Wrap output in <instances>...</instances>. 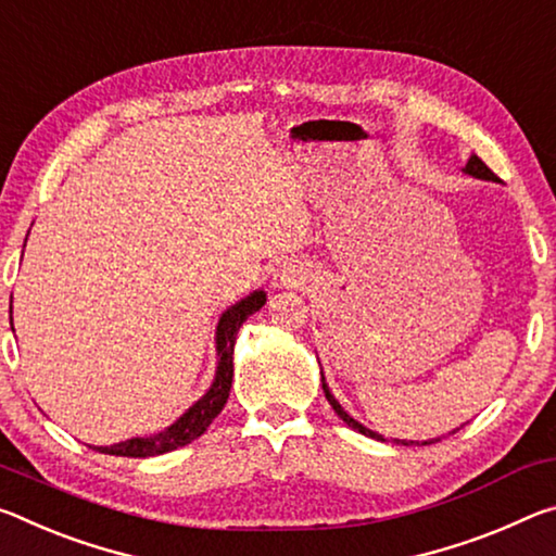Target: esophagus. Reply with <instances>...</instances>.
<instances>
[{"instance_id": "esophagus-1", "label": "esophagus", "mask_w": 556, "mask_h": 556, "mask_svg": "<svg viewBox=\"0 0 556 556\" xmlns=\"http://www.w3.org/2000/svg\"><path fill=\"white\" fill-rule=\"evenodd\" d=\"M273 286L278 288H295L300 286V270L295 266H283L273 276Z\"/></svg>"}]
</instances>
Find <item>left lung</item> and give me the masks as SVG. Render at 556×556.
Returning <instances> with one entry per match:
<instances>
[{
	"label": "left lung",
	"instance_id": "1",
	"mask_svg": "<svg viewBox=\"0 0 556 556\" xmlns=\"http://www.w3.org/2000/svg\"><path fill=\"white\" fill-rule=\"evenodd\" d=\"M463 172H466V175H470V177H476V179H488V181H497V175H495V172H493V169H490V167L485 165V162L478 157V154H470L468 165H466V169H463ZM320 375H323V371H320ZM323 391H325V399H327V402H330V406L334 408V414H338V416L342 418V421H344V424H348V426H352V429H354V431H359L362 435H369V439L384 441V439H381V435H379L377 431H369V429H367V426H362L359 421H354V418H352V416H350L348 412H344V408L340 406V402H338V399H334V396H332V391H330V389H327V381H325V375H323ZM433 441H441V439L421 441V445H429V443H433ZM396 443H399V441H396ZM402 443H404V445H412L414 441H402ZM416 443H418V441H416Z\"/></svg>",
	"mask_w": 556,
	"mask_h": 556
}]
</instances>
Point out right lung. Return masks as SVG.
<instances>
[{
    "instance_id": "right-lung-1",
    "label": "right lung",
    "mask_w": 556,
    "mask_h": 556,
    "mask_svg": "<svg viewBox=\"0 0 556 556\" xmlns=\"http://www.w3.org/2000/svg\"><path fill=\"white\" fill-rule=\"evenodd\" d=\"M263 305H266V293H263V290H253L251 295H245L222 315V320L216 325V354H218L216 377L206 394L199 399L197 404L189 406L175 424L154 435H144V439H127L113 445H100V448H93V451L108 453V456L150 458V456H162V453L167 451L181 448V445L199 439V435L208 429V424L222 414L226 399H229L231 381H233L236 332H239V327L245 323V317L261 311Z\"/></svg>"
}]
</instances>
